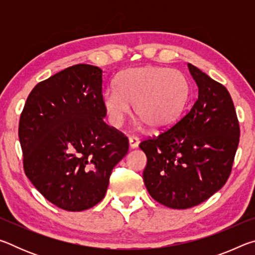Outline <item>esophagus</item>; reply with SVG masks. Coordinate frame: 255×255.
<instances>
[{
  "instance_id": "esophagus-1",
  "label": "esophagus",
  "mask_w": 255,
  "mask_h": 255,
  "mask_svg": "<svg viewBox=\"0 0 255 255\" xmlns=\"http://www.w3.org/2000/svg\"><path fill=\"white\" fill-rule=\"evenodd\" d=\"M138 145H139V138L135 136L129 137V146H130V148H137Z\"/></svg>"
}]
</instances>
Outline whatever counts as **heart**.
Wrapping results in <instances>:
<instances>
[{
    "label": "heart",
    "instance_id": "b5f03b06",
    "mask_svg": "<svg viewBox=\"0 0 255 255\" xmlns=\"http://www.w3.org/2000/svg\"><path fill=\"white\" fill-rule=\"evenodd\" d=\"M189 99V83L180 71L165 67L129 68L108 89L102 105L111 126L120 127L130 112V105L139 126L154 130L173 125Z\"/></svg>",
    "mask_w": 255,
    "mask_h": 255
}]
</instances>
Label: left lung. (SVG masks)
Masks as SVG:
<instances>
[{
	"instance_id": "8db88e82",
	"label": "left lung",
	"mask_w": 255,
	"mask_h": 255,
	"mask_svg": "<svg viewBox=\"0 0 255 255\" xmlns=\"http://www.w3.org/2000/svg\"><path fill=\"white\" fill-rule=\"evenodd\" d=\"M188 68L198 86L195 105L173 127L139 144L147 156L146 189L173 209L191 208L222 189L240 141L230 92L192 64Z\"/></svg>"
}]
</instances>
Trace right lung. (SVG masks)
Segmentation results:
<instances>
[{
	"label": "right lung",
	"mask_w": 255,
	"mask_h": 255,
	"mask_svg": "<svg viewBox=\"0 0 255 255\" xmlns=\"http://www.w3.org/2000/svg\"><path fill=\"white\" fill-rule=\"evenodd\" d=\"M102 70L79 64L38 83L25 101L19 140L25 175L51 204L92 208L106 196L128 138L103 122Z\"/></svg>",
	"instance_id": "add662e5"
}]
</instances>
